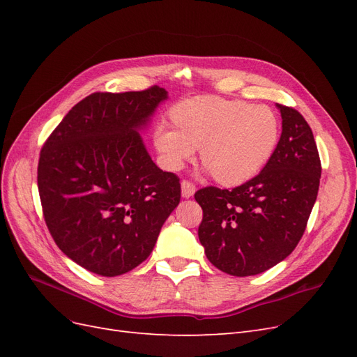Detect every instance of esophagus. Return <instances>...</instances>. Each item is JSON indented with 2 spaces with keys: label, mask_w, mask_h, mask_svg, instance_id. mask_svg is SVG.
Returning a JSON list of instances; mask_svg holds the SVG:
<instances>
[{
  "label": "esophagus",
  "mask_w": 357,
  "mask_h": 357,
  "mask_svg": "<svg viewBox=\"0 0 357 357\" xmlns=\"http://www.w3.org/2000/svg\"><path fill=\"white\" fill-rule=\"evenodd\" d=\"M195 185L193 183L188 181V180H183L181 181V197L183 198H190L193 197V193H195Z\"/></svg>",
  "instance_id": "34e87169"
}]
</instances>
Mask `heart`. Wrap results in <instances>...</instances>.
I'll use <instances>...</instances> for the list:
<instances>
[{
	"mask_svg": "<svg viewBox=\"0 0 357 357\" xmlns=\"http://www.w3.org/2000/svg\"><path fill=\"white\" fill-rule=\"evenodd\" d=\"M171 119L176 128L160 123L153 132L162 165L178 171L199 149L202 164L225 186L253 178L280 142V119L264 104L195 96L177 104Z\"/></svg>",
	"mask_w": 357,
	"mask_h": 357,
	"instance_id": "heart-1",
	"label": "heart"
}]
</instances>
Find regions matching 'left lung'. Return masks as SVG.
Segmentation results:
<instances>
[{"label":"left lung","mask_w":357,"mask_h":357,"mask_svg":"<svg viewBox=\"0 0 357 357\" xmlns=\"http://www.w3.org/2000/svg\"><path fill=\"white\" fill-rule=\"evenodd\" d=\"M275 107L282 137L264 169L231 190L210 186L195 193L205 256L229 275H256L284 261L317 199L321 165L311 128L295 109Z\"/></svg>","instance_id":"obj_1"}]
</instances>
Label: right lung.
<instances>
[{"label":"right lung","instance_id":"1","mask_svg":"<svg viewBox=\"0 0 357 357\" xmlns=\"http://www.w3.org/2000/svg\"><path fill=\"white\" fill-rule=\"evenodd\" d=\"M168 92H96L62 119L43 146L38 192L47 228L73 262L102 277L152 253L180 202L176 174L150 158L142 132Z\"/></svg>","mask_w":357,"mask_h":357}]
</instances>
